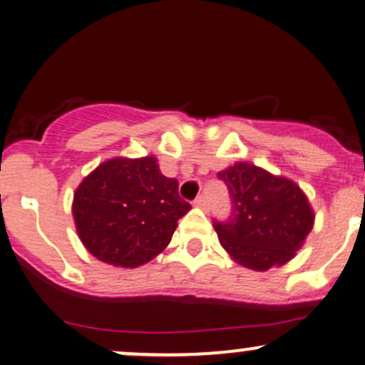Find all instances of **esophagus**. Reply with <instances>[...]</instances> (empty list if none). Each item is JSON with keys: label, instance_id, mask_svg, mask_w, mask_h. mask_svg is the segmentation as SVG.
I'll list each match as a JSON object with an SVG mask.
<instances>
[{"label": "esophagus", "instance_id": "1", "mask_svg": "<svg viewBox=\"0 0 365 365\" xmlns=\"http://www.w3.org/2000/svg\"><path fill=\"white\" fill-rule=\"evenodd\" d=\"M194 205H196L197 208H203V210L208 208V201H206V197H205V196L196 197V201H194Z\"/></svg>", "mask_w": 365, "mask_h": 365}]
</instances>
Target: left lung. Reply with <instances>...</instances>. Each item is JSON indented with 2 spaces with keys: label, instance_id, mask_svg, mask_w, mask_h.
<instances>
[{
  "label": "left lung",
  "instance_id": "8db88e82",
  "mask_svg": "<svg viewBox=\"0 0 365 365\" xmlns=\"http://www.w3.org/2000/svg\"><path fill=\"white\" fill-rule=\"evenodd\" d=\"M219 178L230 189L233 212L227 222L213 227L231 259L256 272L292 261L314 226V210L304 190L249 162L222 169Z\"/></svg>",
  "mask_w": 365,
  "mask_h": 365
}]
</instances>
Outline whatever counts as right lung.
Instances as JSON below:
<instances>
[{
    "mask_svg": "<svg viewBox=\"0 0 365 365\" xmlns=\"http://www.w3.org/2000/svg\"><path fill=\"white\" fill-rule=\"evenodd\" d=\"M190 205L153 155L98 164L73 192L72 215L86 251L113 267L135 268L159 256Z\"/></svg>",
    "mask_w": 365,
    "mask_h": 365,
    "instance_id": "right-lung-1",
    "label": "right lung"
}]
</instances>
